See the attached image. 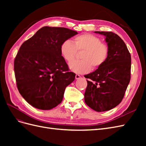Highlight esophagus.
I'll use <instances>...</instances> for the list:
<instances>
[{
    "label": "esophagus",
    "instance_id": "esophagus-1",
    "mask_svg": "<svg viewBox=\"0 0 146 146\" xmlns=\"http://www.w3.org/2000/svg\"><path fill=\"white\" fill-rule=\"evenodd\" d=\"M80 77H81V76L79 74L76 75V79H79V78H80Z\"/></svg>",
    "mask_w": 146,
    "mask_h": 146
}]
</instances>
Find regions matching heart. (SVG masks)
Segmentation results:
<instances>
[{"instance_id":"b5f03b06","label":"heart","mask_w":146,"mask_h":146,"mask_svg":"<svg viewBox=\"0 0 146 146\" xmlns=\"http://www.w3.org/2000/svg\"><path fill=\"white\" fill-rule=\"evenodd\" d=\"M80 60L72 61L69 68L78 74L89 72L92 68L98 69L107 61L109 56V48L101 39L90 33H85L75 36L72 43L64 41L60 46V52L64 59L68 63L75 58L77 52H82Z\"/></svg>"}]
</instances>
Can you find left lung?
Segmentation results:
<instances>
[{"label": "left lung", "instance_id": "8db88e82", "mask_svg": "<svg viewBox=\"0 0 146 146\" xmlns=\"http://www.w3.org/2000/svg\"><path fill=\"white\" fill-rule=\"evenodd\" d=\"M106 36L109 56L105 63L85 76L88 85L86 105L98 112L108 111L121 102L131 78V55L118 35L111 32H95Z\"/></svg>", "mask_w": 146, "mask_h": 146}]
</instances>
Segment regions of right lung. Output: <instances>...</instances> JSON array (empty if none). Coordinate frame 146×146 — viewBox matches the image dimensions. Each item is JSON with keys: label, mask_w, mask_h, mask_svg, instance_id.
Listing matches in <instances>:
<instances>
[{"label": "right lung", "mask_w": 146, "mask_h": 146, "mask_svg": "<svg viewBox=\"0 0 146 146\" xmlns=\"http://www.w3.org/2000/svg\"><path fill=\"white\" fill-rule=\"evenodd\" d=\"M78 34L64 27H43L24 42L15 58L19 93L35 108L47 110L62 102L66 86L75 79L61 56L63 42Z\"/></svg>", "instance_id": "obj_1"}]
</instances>
